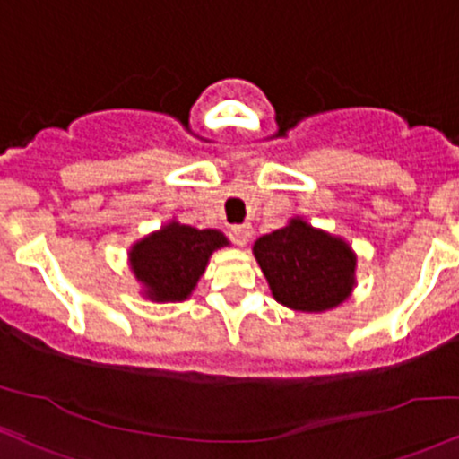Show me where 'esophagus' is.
<instances>
[{
  "instance_id": "obj_1",
  "label": "esophagus",
  "mask_w": 459,
  "mask_h": 459,
  "mask_svg": "<svg viewBox=\"0 0 459 459\" xmlns=\"http://www.w3.org/2000/svg\"><path fill=\"white\" fill-rule=\"evenodd\" d=\"M230 230H233L235 241L239 246H246L247 241H250V237H252V226L250 224H235V226H230Z\"/></svg>"
}]
</instances>
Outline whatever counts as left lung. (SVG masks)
Wrapping results in <instances>:
<instances>
[{
  "label": "left lung",
  "instance_id": "left-lung-1",
  "mask_svg": "<svg viewBox=\"0 0 459 459\" xmlns=\"http://www.w3.org/2000/svg\"><path fill=\"white\" fill-rule=\"evenodd\" d=\"M254 256L275 299L292 310H331L352 290L351 247L301 220L261 237L254 244Z\"/></svg>",
  "mask_w": 459,
  "mask_h": 459
}]
</instances>
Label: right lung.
I'll return each instance as SVG.
<instances>
[{
  "instance_id": "right-lung-1",
  "label": "right lung",
  "mask_w": 459,
  "mask_h": 459,
  "mask_svg": "<svg viewBox=\"0 0 459 459\" xmlns=\"http://www.w3.org/2000/svg\"><path fill=\"white\" fill-rule=\"evenodd\" d=\"M229 244L220 230L169 224L132 247V272L153 301H184L205 272L213 250Z\"/></svg>"
}]
</instances>
